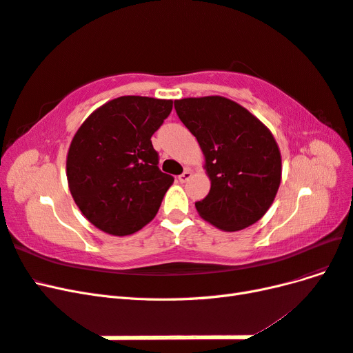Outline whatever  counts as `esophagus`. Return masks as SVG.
<instances>
[{
	"mask_svg": "<svg viewBox=\"0 0 353 353\" xmlns=\"http://www.w3.org/2000/svg\"><path fill=\"white\" fill-rule=\"evenodd\" d=\"M191 176V172L188 169H185L183 174H181L179 176H178V179H179V183H185V181H188V178Z\"/></svg>",
	"mask_w": 353,
	"mask_h": 353,
	"instance_id": "34e87169",
	"label": "esophagus"
}]
</instances>
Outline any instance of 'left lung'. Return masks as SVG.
Segmentation results:
<instances>
[{
	"label": "left lung",
	"instance_id": "obj_1",
	"mask_svg": "<svg viewBox=\"0 0 353 353\" xmlns=\"http://www.w3.org/2000/svg\"><path fill=\"white\" fill-rule=\"evenodd\" d=\"M175 110L206 159L210 191L196 201L200 216L223 231L259 221L281 181V154L268 128L219 95L176 100Z\"/></svg>",
	"mask_w": 353,
	"mask_h": 353
}]
</instances>
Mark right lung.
Instances as JSON below:
<instances>
[{
    "label": "right lung",
    "instance_id": "add662e5",
    "mask_svg": "<svg viewBox=\"0 0 353 353\" xmlns=\"http://www.w3.org/2000/svg\"><path fill=\"white\" fill-rule=\"evenodd\" d=\"M172 103L123 95L95 110L74 134L69 188L83 216L101 231L128 236L156 216L174 176L159 169L152 135Z\"/></svg>",
    "mask_w": 353,
    "mask_h": 353
}]
</instances>
